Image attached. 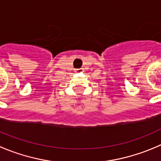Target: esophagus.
<instances>
[{"mask_svg": "<svg viewBox=\"0 0 161 161\" xmlns=\"http://www.w3.org/2000/svg\"><path fill=\"white\" fill-rule=\"evenodd\" d=\"M76 70H77V72H80V73H83V72H84V69L83 68L78 69H76Z\"/></svg>", "mask_w": 161, "mask_h": 161, "instance_id": "esophagus-1", "label": "esophagus"}]
</instances>
